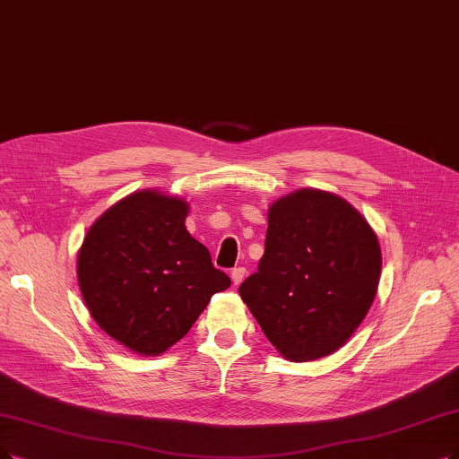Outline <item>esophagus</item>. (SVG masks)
<instances>
[{
  "label": "esophagus",
  "mask_w": 459,
  "mask_h": 459,
  "mask_svg": "<svg viewBox=\"0 0 459 459\" xmlns=\"http://www.w3.org/2000/svg\"><path fill=\"white\" fill-rule=\"evenodd\" d=\"M245 277H247V269H245V267H235V269L231 271V282H233L235 286H239V284L245 281Z\"/></svg>",
  "instance_id": "obj_1"
}]
</instances>
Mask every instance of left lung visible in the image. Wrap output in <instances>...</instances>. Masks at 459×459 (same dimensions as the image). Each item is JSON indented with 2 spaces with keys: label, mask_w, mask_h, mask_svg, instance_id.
<instances>
[{
  "label": "left lung",
  "mask_w": 459,
  "mask_h": 459,
  "mask_svg": "<svg viewBox=\"0 0 459 459\" xmlns=\"http://www.w3.org/2000/svg\"><path fill=\"white\" fill-rule=\"evenodd\" d=\"M382 252L365 216L337 194L301 188L267 211L265 252L239 296L290 361L333 354L369 313Z\"/></svg>",
  "instance_id": "8db88e82"
}]
</instances>
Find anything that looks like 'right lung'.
<instances>
[{
  "mask_svg": "<svg viewBox=\"0 0 459 459\" xmlns=\"http://www.w3.org/2000/svg\"><path fill=\"white\" fill-rule=\"evenodd\" d=\"M188 211L182 197L134 192L90 226L79 248L77 281L91 318L134 354L166 352L231 284L188 233Z\"/></svg>",
  "mask_w": 459,
  "mask_h": 459,
  "instance_id": "add662e5",
  "label": "right lung"
}]
</instances>
